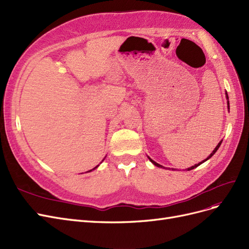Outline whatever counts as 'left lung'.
<instances>
[{
  "label": "left lung",
  "mask_w": 249,
  "mask_h": 249,
  "mask_svg": "<svg viewBox=\"0 0 249 249\" xmlns=\"http://www.w3.org/2000/svg\"><path fill=\"white\" fill-rule=\"evenodd\" d=\"M227 99H229V97H228V93H227ZM228 107H229V109H230V103H229V101H228ZM221 142H222V141H221V142H218V145H217V146H216V147H215V149H214V150H213V152H212V153H211V154H210V155H209V157H207V159H205V160H203V161H202V162H199V163H197V164H195V165H194V166H191V167H188V168H187V171H190V170H194V168H196V167H197V166H198V165H199V164H202V163H203V162H205V161H206V160H208V159H209V158H211V157H212V156H213V155H214V154H215V152H216V151H217V150H218V148H219V147H220V145H221ZM148 158H149V159H150V161H151V162H152V163H153V164H154V165H156V166H158V167H162V165H160V164H158V163H157V162H155V161H154V160H153V159H151V158H150V157H148Z\"/></svg>",
  "instance_id": "left-lung-1"
}]
</instances>
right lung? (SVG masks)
<instances>
[{"label":"right lung","instance_id":"add662e5","mask_svg":"<svg viewBox=\"0 0 249 249\" xmlns=\"http://www.w3.org/2000/svg\"><path fill=\"white\" fill-rule=\"evenodd\" d=\"M97 166H98V165H97ZM97 166H96V167H97ZM96 167H95V168H96ZM93 170H94V168H93ZM91 171H92V170H91ZM91 171H89V172H91Z\"/></svg>","mask_w":249,"mask_h":249}]
</instances>
